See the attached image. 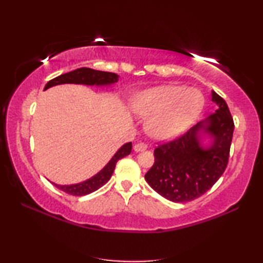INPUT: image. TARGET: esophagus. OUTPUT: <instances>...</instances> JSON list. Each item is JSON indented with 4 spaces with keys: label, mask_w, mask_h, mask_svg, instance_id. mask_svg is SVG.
I'll return each instance as SVG.
<instances>
[{
    "label": "esophagus",
    "mask_w": 263,
    "mask_h": 263,
    "mask_svg": "<svg viewBox=\"0 0 263 263\" xmlns=\"http://www.w3.org/2000/svg\"><path fill=\"white\" fill-rule=\"evenodd\" d=\"M147 148H148L147 144L137 143V144H135V147H133V150H135L136 153H140V152H144V150H146Z\"/></svg>",
    "instance_id": "esophagus-1"
}]
</instances>
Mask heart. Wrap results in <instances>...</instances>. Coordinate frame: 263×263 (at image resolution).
<instances>
[{"label": "heart", "mask_w": 263, "mask_h": 263, "mask_svg": "<svg viewBox=\"0 0 263 263\" xmlns=\"http://www.w3.org/2000/svg\"><path fill=\"white\" fill-rule=\"evenodd\" d=\"M203 105L204 98L197 89L158 86L138 92L132 100V110L148 119L146 127L150 137L168 141L193 124Z\"/></svg>", "instance_id": "obj_1"}]
</instances>
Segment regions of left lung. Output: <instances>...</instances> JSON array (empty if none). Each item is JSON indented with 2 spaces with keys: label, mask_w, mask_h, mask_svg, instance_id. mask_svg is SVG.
<instances>
[{
  "label": "left lung",
  "mask_w": 263,
  "mask_h": 263,
  "mask_svg": "<svg viewBox=\"0 0 263 263\" xmlns=\"http://www.w3.org/2000/svg\"><path fill=\"white\" fill-rule=\"evenodd\" d=\"M214 114L176 140L155 149V163L144 175L161 197L187 202L201 197L225 172L234 122L226 102L211 90Z\"/></svg>",
  "instance_id": "obj_1"
}]
</instances>
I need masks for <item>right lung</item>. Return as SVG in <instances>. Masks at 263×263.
Returning a JSON list of instances; mask_svg holds the SVG:
<instances>
[{
	"instance_id": "right-lung-1",
	"label": "right lung",
	"mask_w": 263,
	"mask_h": 263,
	"mask_svg": "<svg viewBox=\"0 0 263 263\" xmlns=\"http://www.w3.org/2000/svg\"><path fill=\"white\" fill-rule=\"evenodd\" d=\"M117 81H119V74L116 73L97 71L89 68H80V69L68 72V73L61 74L57 78H54V79H52L51 81H48L46 83L44 90H46V89L54 86L65 85V83H72V85L96 86V87H108V86L114 85V83ZM131 149H132L131 142L123 144V146L119 148V150L114 154L113 157L109 159L108 163L106 164L103 168L97 173V174H95L93 176L88 178L86 181L76 183V184H70V185H60V184L53 183V182L52 184L55 187L60 189L61 191L71 195H76V197H82V195L92 193L109 181V178L115 170L117 161L122 159L123 157H125V156L130 155Z\"/></svg>"
}]
</instances>
